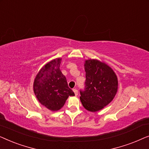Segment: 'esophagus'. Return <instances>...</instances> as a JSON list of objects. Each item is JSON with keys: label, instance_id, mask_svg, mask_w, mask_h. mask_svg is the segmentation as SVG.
Returning <instances> with one entry per match:
<instances>
[{"label": "esophagus", "instance_id": "obj_1", "mask_svg": "<svg viewBox=\"0 0 149 149\" xmlns=\"http://www.w3.org/2000/svg\"><path fill=\"white\" fill-rule=\"evenodd\" d=\"M73 91H74V95H78V91H77V89L76 88L73 89Z\"/></svg>", "mask_w": 149, "mask_h": 149}]
</instances>
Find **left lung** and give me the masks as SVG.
<instances>
[{
	"mask_svg": "<svg viewBox=\"0 0 149 149\" xmlns=\"http://www.w3.org/2000/svg\"><path fill=\"white\" fill-rule=\"evenodd\" d=\"M84 67L85 90L80 92V100L85 109L94 113L114 99L118 90V79L111 67L96 59L86 60Z\"/></svg>",
	"mask_w": 149,
	"mask_h": 149,
	"instance_id": "left-lung-1",
	"label": "left lung"
}]
</instances>
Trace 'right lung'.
<instances>
[{
	"instance_id": "1",
	"label": "right lung",
	"mask_w": 149,
	"mask_h": 149,
	"mask_svg": "<svg viewBox=\"0 0 149 149\" xmlns=\"http://www.w3.org/2000/svg\"><path fill=\"white\" fill-rule=\"evenodd\" d=\"M61 62L62 58H58L47 63L40 69L34 80L33 90L36 97L51 111H59L69 96L74 95L61 72Z\"/></svg>"
}]
</instances>
